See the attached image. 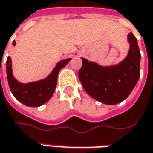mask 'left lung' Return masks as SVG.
I'll return each mask as SVG.
<instances>
[{
    "mask_svg": "<svg viewBox=\"0 0 153 153\" xmlns=\"http://www.w3.org/2000/svg\"><path fill=\"white\" fill-rule=\"evenodd\" d=\"M129 51L118 65L99 66L82 58L79 78L85 91L100 102L114 105L123 102L133 91L140 78V53L137 40L132 33L128 35Z\"/></svg>",
    "mask_w": 153,
    "mask_h": 153,
    "instance_id": "obj_1",
    "label": "left lung"
}]
</instances>
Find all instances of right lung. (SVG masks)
<instances>
[{
  "label": "right lung",
  "mask_w": 153,
  "mask_h": 153,
  "mask_svg": "<svg viewBox=\"0 0 153 153\" xmlns=\"http://www.w3.org/2000/svg\"><path fill=\"white\" fill-rule=\"evenodd\" d=\"M13 45H16L13 41ZM71 58L60 61L48 76L39 81L23 84L19 82L13 74L12 59L10 56L7 60V75L10 90L15 98L28 107H40L43 105L53 95L56 86L58 73L66 66Z\"/></svg>",
  "instance_id": "1"
}]
</instances>
